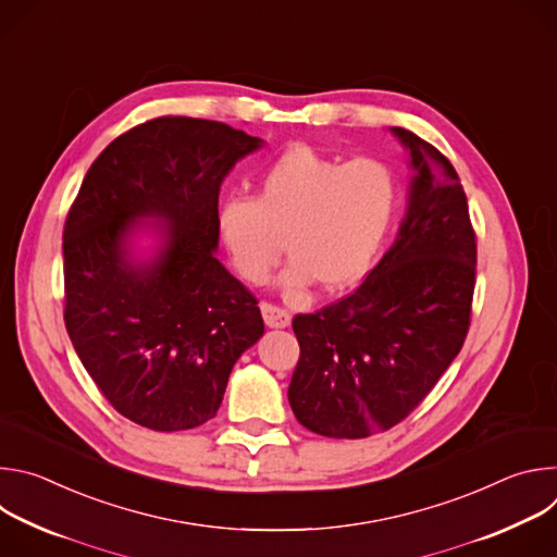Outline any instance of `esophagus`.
<instances>
[{"label": "esophagus", "instance_id": "34e87169", "mask_svg": "<svg viewBox=\"0 0 557 557\" xmlns=\"http://www.w3.org/2000/svg\"><path fill=\"white\" fill-rule=\"evenodd\" d=\"M262 317H264V324L269 329H288L290 326V314L275 306V304H269V301H262Z\"/></svg>", "mask_w": 557, "mask_h": 557}]
</instances>
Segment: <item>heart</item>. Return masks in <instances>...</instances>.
<instances>
[{"label":"heart","instance_id":"b5f03b06","mask_svg":"<svg viewBox=\"0 0 557 557\" xmlns=\"http://www.w3.org/2000/svg\"><path fill=\"white\" fill-rule=\"evenodd\" d=\"M399 211V183L374 158L344 163L308 145L286 149L262 174L258 196L218 207V235L243 280L262 284L282 256L288 290L314 280L326 290L357 284L372 269Z\"/></svg>","mask_w":557,"mask_h":557}]
</instances>
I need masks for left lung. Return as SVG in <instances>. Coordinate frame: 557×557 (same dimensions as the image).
Returning a JSON list of instances; mask_svg holds the SVG:
<instances>
[{"label":"left lung","instance_id":"obj_1","mask_svg":"<svg viewBox=\"0 0 557 557\" xmlns=\"http://www.w3.org/2000/svg\"><path fill=\"white\" fill-rule=\"evenodd\" d=\"M408 151V207L394 245L348 297L297 314L288 385L297 421L329 438H366L404 421L462 348L475 235L456 170L428 140L389 127Z\"/></svg>","mask_w":557,"mask_h":557}]
</instances>
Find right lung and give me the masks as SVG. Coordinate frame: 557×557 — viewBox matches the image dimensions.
Wrapping results in <instances>:
<instances>
[{
	"label": "right lung",
	"mask_w": 557,
	"mask_h": 557,
	"mask_svg": "<svg viewBox=\"0 0 557 557\" xmlns=\"http://www.w3.org/2000/svg\"><path fill=\"white\" fill-rule=\"evenodd\" d=\"M262 145L218 121L151 119L101 151L67 213L70 342L114 410L143 428L213 419L235 361L264 335L258 299L215 258L220 185Z\"/></svg>",
	"instance_id": "1"
}]
</instances>
